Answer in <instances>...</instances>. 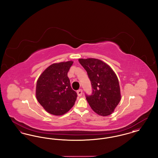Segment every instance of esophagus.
Segmentation results:
<instances>
[{
    "label": "esophagus",
    "mask_w": 158,
    "mask_h": 158,
    "mask_svg": "<svg viewBox=\"0 0 158 158\" xmlns=\"http://www.w3.org/2000/svg\"><path fill=\"white\" fill-rule=\"evenodd\" d=\"M77 94L79 97H81L83 94V90L82 89H79V90H77Z\"/></svg>",
    "instance_id": "esophagus-1"
}]
</instances>
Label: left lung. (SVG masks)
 <instances>
[{
	"mask_svg": "<svg viewBox=\"0 0 158 158\" xmlns=\"http://www.w3.org/2000/svg\"><path fill=\"white\" fill-rule=\"evenodd\" d=\"M80 64L87 72L92 88L90 95L86 98L95 113L107 116L114 112L121 99L120 88L117 76L113 69L97 59H80Z\"/></svg>",
	"mask_w": 158,
	"mask_h": 158,
	"instance_id": "obj_1",
	"label": "left lung"
}]
</instances>
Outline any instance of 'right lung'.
<instances>
[{"mask_svg":"<svg viewBox=\"0 0 158 158\" xmlns=\"http://www.w3.org/2000/svg\"><path fill=\"white\" fill-rule=\"evenodd\" d=\"M72 61L54 63L38 79L36 97L45 111L55 115L68 112L75 104L77 93L70 86L68 73Z\"/></svg>","mask_w":158,"mask_h":158,"instance_id":"obj_1","label":"right lung"}]
</instances>
